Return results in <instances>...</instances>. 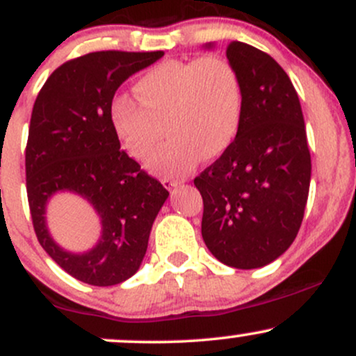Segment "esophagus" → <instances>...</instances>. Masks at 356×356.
<instances>
[{"instance_id":"34e87169","label":"esophagus","mask_w":356,"mask_h":356,"mask_svg":"<svg viewBox=\"0 0 356 356\" xmlns=\"http://www.w3.org/2000/svg\"><path fill=\"white\" fill-rule=\"evenodd\" d=\"M162 184H164V186H165L169 191L177 189V187L181 186V184H179V182H175V181H167V179H165V181H162Z\"/></svg>"}]
</instances>
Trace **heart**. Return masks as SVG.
Here are the masks:
<instances>
[{
	"label": "heart",
	"mask_w": 356,
	"mask_h": 356,
	"mask_svg": "<svg viewBox=\"0 0 356 356\" xmlns=\"http://www.w3.org/2000/svg\"><path fill=\"white\" fill-rule=\"evenodd\" d=\"M134 93L143 107L117 95L108 110L112 132L132 159L145 162L162 177H182L201 159L231 149L243 122V85L238 70L220 56L167 60L138 76Z\"/></svg>",
	"instance_id": "1"
}]
</instances>
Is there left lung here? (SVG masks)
<instances>
[{
  "mask_svg": "<svg viewBox=\"0 0 356 356\" xmlns=\"http://www.w3.org/2000/svg\"><path fill=\"white\" fill-rule=\"evenodd\" d=\"M226 56L243 85V122L231 149L194 184L204 201L202 239L212 256L226 266L254 269L295 241L312 157L300 99L277 61L243 42H232Z\"/></svg>",
  "mask_w": 356,
  "mask_h": 356,
  "instance_id": "obj_1",
  "label": "left lung"
}]
</instances>
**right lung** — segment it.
<instances>
[{"instance_id": "1", "label": "right lung", "mask_w": 356, "mask_h": 356, "mask_svg": "<svg viewBox=\"0 0 356 356\" xmlns=\"http://www.w3.org/2000/svg\"><path fill=\"white\" fill-rule=\"evenodd\" d=\"M164 51H95L51 73L31 113L26 144V192L40 244L61 269L92 286L132 277L144 261L150 229L169 197L117 142L108 110L117 88ZM70 191L101 219V238L83 253L52 239L47 202Z\"/></svg>"}]
</instances>
